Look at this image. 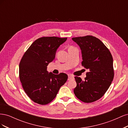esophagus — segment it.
<instances>
[{"label": "esophagus", "mask_w": 128, "mask_h": 128, "mask_svg": "<svg viewBox=\"0 0 128 128\" xmlns=\"http://www.w3.org/2000/svg\"><path fill=\"white\" fill-rule=\"evenodd\" d=\"M74 80V77L71 74H69L68 75V80Z\"/></svg>", "instance_id": "esophagus-1"}]
</instances>
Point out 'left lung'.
Segmentation results:
<instances>
[{"label":"left lung","instance_id":"left-lung-1","mask_svg":"<svg viewBox=\"0 0 128 128\" xmlns=\"http://www.w3.org/2000/svg\"><path fill=\"white\" fill-rule=\"evenodd\" d=\"M72 40L80 48L82 65L89 70L84 80L75 77L77 86L74 92L83 102H94L104 95L113 80V57L103 42L95 37H74Z\"/></svg>","mask_w":128,"mask_h":128}]
</instances>
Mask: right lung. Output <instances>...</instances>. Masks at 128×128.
I'll list each match as a JSON object with an SVG mask.
<instances>
[{
    "instance_id": "right-lung-1",
    "label": "right lung",
    "mask_w": 128,
    "mask_h": 128,
    "mask_svg": "<svg viewBox=\"0 0 128 128\" xmlns=\"http://www.w3.org/2000/svg\"><path fill=\"white\" fill-rule=\"evenodd\" d=\"M67 39L57 37L40 38L22 56L19 64V77L26 94L34 102L42 105L51 102L61 86L66 82L67 74L48 72L47 67L55 59L57 49Z\"/></svg>"
}]
</instances>
